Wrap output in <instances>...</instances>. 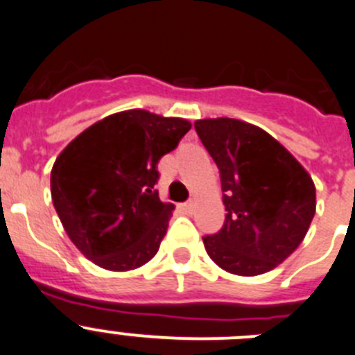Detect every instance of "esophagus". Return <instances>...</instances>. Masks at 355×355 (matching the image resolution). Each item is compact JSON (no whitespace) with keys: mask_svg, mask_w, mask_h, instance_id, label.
<instances>
[{"mask_svg":"<svg viewBox=\"0 0 355 355\" xmlns=\"http://www.w3.org/2000/svg\"><path fill=\"white\" fill-rule=\"evenodd\" d=\"M183 208L187 209L188 213L192 211V209H193V200H187V202H184V205H183Z\"/></svg>","mask_w":355,"mask_h":355,"instance_id":"1","label":"esophagus"}]
</instances>
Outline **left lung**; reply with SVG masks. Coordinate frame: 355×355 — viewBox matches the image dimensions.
<instances>
[{
  "mask_svg": "<svg viewBox=\"0 0 355 355\" xmlns=\"http://www.w3.org/2000/svg\"><path fill=\"white\" fill-rule=\"evenodd\" d=\"M193 126L220 172L227 211L220 231L202 236L206 252L231 274L272 270L300 245L315 216L311 175L249 122L220 117Z\"/></svg>",
  "mask_w": 355,
  "mask_h": 355,
  "instance_id": "8db88e82",
  "label": "left lung"
}]
</instances>
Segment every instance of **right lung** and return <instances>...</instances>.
I'll return each mask as SVG.
<instances>
[{
  "instance_id": "obj_1",
  "label": "right lung",
  "mask_w": 355,
  "mask_h": 355,
  "mask_svg": "<svg viewBox=\"0 0 355 355\" xmlns=\"http://www.w3.org/2000/svg\"><path fill=\"white\" fill-rule=\"evenodd\" d=\"M192 124L146 110L108 115L56 158L51 197L65 233L85 258L126 272L155 258L174 206L162 202L158 162Z\"/></svg>"
}]
</instances>
